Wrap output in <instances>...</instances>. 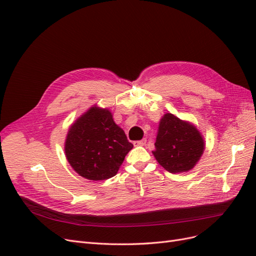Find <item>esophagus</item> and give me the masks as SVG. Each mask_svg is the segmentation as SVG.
Returning a JSON list of instances; mask_svg holds the SVG:
<instances>
[{
    "label": "esophagus",
    "mask_w": 256,
    "mask_h": 256,
    "mask_svg": "<svg viewBox=\"0 0 256 256\" xmlns=\"http://www.w3.org/2000/svg\"><path fill=\"white\" fill-rule=\"evenodd\" d=\"M146 144V138H143V140H140V141H134V146H143Z\"/></svg>",
    "instance_id": "1"
}]
</instances>
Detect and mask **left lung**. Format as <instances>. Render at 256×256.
<instances>
[{"mask_svg":"<svg viewBox=\"0 0 256 256\" xmlns=\"http://www.w3.org/2000/svg\"><path fill=\"white\" fill-rule=\"evenodd\" d=\"M203 136L192 124L171 113L164 115L152 154L161 166L170 173L190 171L203 154Z\"/></svg>","mask_w":256,"mask_h":256,"instance_id":"1","label":"left lung"}]
</instances>
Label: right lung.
<instances>
[{
	"label": "right lung",
	"instance_id": "1",
	"mask_svg": "<svg viewBox=\"0 0 256 256\" xmlns=\"http://www.w3.org/2000/svg\"><path fill=\"white\" fill-rule=\"evenodd\" d=\"M132 147L109 110L92 106L69 128L65 154L80 176L104 180L116 175Z\"/></svg>",
	"mask_w": 256,
	"mask_h": 256
}]
</instances>
